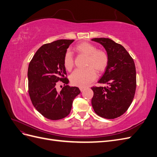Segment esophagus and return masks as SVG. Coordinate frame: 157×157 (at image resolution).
<instances>
[{"label":"esophagus","mask_w":157,"mask_h":157,"mask_svg":"<svg viewBox=\"0 0 157 157\" xmlns=\"http://www.w3.org/2000/svg\"><path fill=\"white\" fill-rule=\"evenodd\" d=\"M80 91H81V92H83V91H84V90H85V88H82V87H80Z\"/></svg>","instance_id":"esophagus-1"}]
</instances>
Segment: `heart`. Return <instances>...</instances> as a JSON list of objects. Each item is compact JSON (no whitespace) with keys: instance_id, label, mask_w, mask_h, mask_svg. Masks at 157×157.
<instances>
[{"instance_id":"obj_1","label":"heart","mask_w":157,"mask_h":157,"mask_svg":"<svg viewBox=\"0 0 157 157\" xmlns=\"http://www.w3.org/2000/svg\"><path fill=\"white\" fill-rule=\"evenodd\" d=\"M75 50L79 53L88 56L86 69H77L71 75V82L79 87H86L94 81L96 77L94 68L101 72L107 67L109 63V56L101 49H97L94 44L88 42H83L75 46ZM63 64L65 69L70 71L74 65V58L71 51L67 50L64 54Z\"/></svg>"}]
</instances>
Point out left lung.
<instances>
[{
    "instance_id": "left-lung-1",
    "label": "left lung",
    "mask_w": 157,
    "mask_h": 157,
    "mask_svg": "<svg viewBox=\"0 0 157 157\" xmlns=\"http://www.w3.org/2000/svg\"><path fill=\"white\" fill-rule=\"evenodd\" d=\"M107 51L109 63L99 83L107 86H93L92 105L99 117L113 119L123 115L134 98L136 71L134 59L121 44L107 38H95Z\"/></svg>"
}]
</instances>
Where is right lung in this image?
Wrapping results in <instances>:
<instances>
[{
    "instance_id": "add662e5",
    "label": "right lung",
    "mask_w": 157,
    "mask_h": 157,
    "mask_svg": "<svg viewBox=\"0 0 157 157\" xmlns=\"http://www.w3.org/2000/svg\"><path fill=\"white\" fill-rule=\"evenodd\" d=\"M73 41L61 39L42 45L28 67V87L33 105L50 120L67 117L74 99L80 93L78 87L67 85L69 80L63 64L64 54ZM58 81L66 84L61 91L56 89Z\"/></svg>"
}]
</instances>
